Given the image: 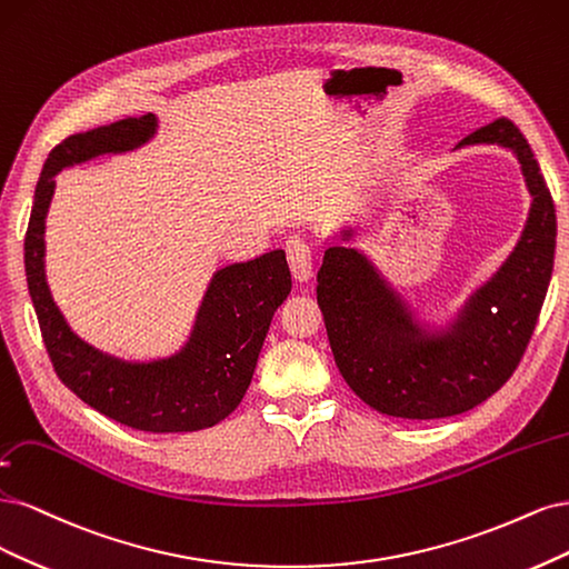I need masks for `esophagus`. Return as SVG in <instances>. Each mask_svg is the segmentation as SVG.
<instances>
[{"label": "esophagus", "instance_id": "esophagus-1", "mask_svg": "<svg viewBox=\"0 0 569 569\" xmlns=\"http://www.w3.org/2000/svg\"><path fill=\"white\" fill-rule=\"evenodd\" d=\"M286 254H288V267H290L292 279H296L298 283L311 281V277H315V258H311V250L302 241V238H298V236L288 238Z\"/></svg>", "mask_w": 569, "mask_h": 569}]
</instances>
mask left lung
I'll use <instances>...</instances> for the list:
<instances>
[{
	"label": "left lung",
	"instance_id": "obj_1",
	"mask_svg": "<svg viewBox=\"0 0 569 569\" xmlns=\"http://www.w3.org/2000/svg\"><path fill=\"white\" fill-rule=\"evenodd\" d=\"M468 146H501L516 156L531 203L516 248L449 321L418 317L352 246L359 227H342L323 254L317 300L336 363L352 392L385 416L432 420L482 405L520 363L551 283L556 206L527 139L501 118L453 151Z\"/></svg>",
	"mask_w": 569,
	"mask_h": 569
}]
</instances>
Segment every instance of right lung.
Listing matches in <instances>:
<instances>
[{"label":"right lung","mask_w":569,"mask_h":569,"mask_svg":"<svg viewBox=\"0 0 569 569\" xmlns=\"http://www.w3.org/2000/svg\"><path fill=\"white\" fill-rule=\"evenodd\" d=\"M156 134L158 118L146 113L72 134L49 153L26 231V277L53 369L84 405L134 430L196 432L217 426L241 405L273 311L292 286L286 252L269 250L217 269L189 340L174 355L149 361L101 352L72 333L44 271V219L57 189L53 177L99 156L137 151Z\"/></svg>","instance_id":"add662e5"}]
</instances>
